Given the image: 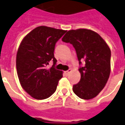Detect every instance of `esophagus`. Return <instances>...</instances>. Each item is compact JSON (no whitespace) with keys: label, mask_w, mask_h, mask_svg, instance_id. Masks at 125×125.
Masks as SVG:
<instances>
[{"label":"esophagus","mask_w":125,"mask_h":125,"mask_svg":"<svg viewBox=\"0 0 125 125\" xmlns=\"http://www.w3.org/2000/svg\"><path fill=\"white\" fill-rule=\"evenodd\" d=\"M71 72H72V70L69 69V70H67V71H66V72H65V73H66V74H67V75H68V74H69Z\"/></svg>","instance_id":"obj_1"}]
</instances>
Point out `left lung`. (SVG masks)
<instances>
[{"label": "left lung", "instance_id": "left-lung-1", "mask_svg": "<svg viewBox=\"0 0 125 125\" xmlns=\"http://www.w3.org/2000/svg\"><path fill=\"white\" fill-rule=\"evenodd\" d=\"M62 41L73 44L81 67L80 81L73 85V92L79 98L89 100L96 97L104 88L111 71V50L105 41L94 31L79 29L68 31Z\"/></svg>", "mask_w": 125, "mask_h": 125}]
</instances>
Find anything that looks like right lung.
<instances>
[{
    "mask_svg": "<svg viewBox=\"0 0 125 125\" xmlns=\"http://www.w3.org/2000/svg\"><path fill=\"white\" fill-rule=\"evenodd\" d=\"M66 31L52 27H36L23 38L16 55V69L20 85L31 97L43 100L51 96L63 77L61 70L45 66L57 62L54 50L57 42Z\"/></svg>",
    "mask_w": 125,
    "mask_h": 125,
    "instance_id": "add662e5",
    "label": "right lung"
}]
</instances>
